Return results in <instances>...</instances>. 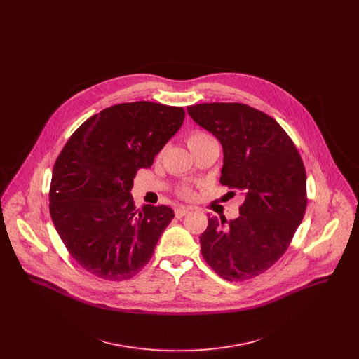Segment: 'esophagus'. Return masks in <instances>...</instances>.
Returning a JSON list of instances; mask_svg holds the SVG:
<instances>
[{"label":"esophagus","mask_w":359,"mask_h":359,"mask_svg":"<svg viewBox=\"0 0 359 359\" xmlns=\"http://www.w3.org/2000/svg\"><path fill=\"white\" fill-rule=\"evenodd\" d=\"M189 207H186V205H179V207H176L175 208V215H176V218H183L184 215H187L188 212H189Z\"/></svg>","instance_id":"esophagus-1"}]
</instances>
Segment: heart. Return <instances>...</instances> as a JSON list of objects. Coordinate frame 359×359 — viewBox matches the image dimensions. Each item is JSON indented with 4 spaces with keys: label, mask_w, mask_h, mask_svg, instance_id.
Here are the masks:
<instances>
[{
    "label": "heart",
    "mask_w": 359,
    "mask_h": 359,
    "mask_svg": "<svg viewBox=\"0 0 359 359\" xmlns=\"http://www.w3.org/2000/svg\"><path fill=\"white\" fill-rule=\"evenodd\" d=\"M211 140H214V138L210 136V135L205 133V132H201V130L192 132V133H189V136L187 137L188 148H189L191 151H194L196 147H199V145H202V144H205V142H208V141H211ZM182 194L186 195V196H189V195H191V189L187 187L183 188V189H182Z\"/></svg>",
    "instance_id": "1"
}]
</instances>
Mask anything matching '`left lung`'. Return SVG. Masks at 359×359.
<instances>
[{"instance_id":"8db88e82","label":"left lung","mask_w":359,"mask_h":359,"mask_svg":"<svg viewBox=\"0 0 359 359\" xmlns=\"http://www.w3.org/2000/svg\"><path fill=\"white\" fill-rule=\"evenodd\" d=\"M188 114L219 140L221 184L238 189L239 217H210L201 239L205 262L227 281L268 271L285 253L307 208V176L277 121L243 103H201ZM234 194V192H233Z\"/></svg>"}]
</instances>
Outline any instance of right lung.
I'll list each match as a JSON object with an SVG mask.
<instances>
[{"label":"right lung","instance_id":"1","mask_svg":"<svg viewBox=\"0 0 359 359\" xmlns=\"http://www.w3.org/2000/svg\"><path fill=\"white\" fill-rule=\"evenodd\" d=\"M183 107L120 103L85 121L56 158L50 188L52 222L69 255L100 278L128 280L154 256L175 217L168 205L136 210V172L182 126Z\"/></svg>","mask_w":359,"mask_h":359}]
</instances>
